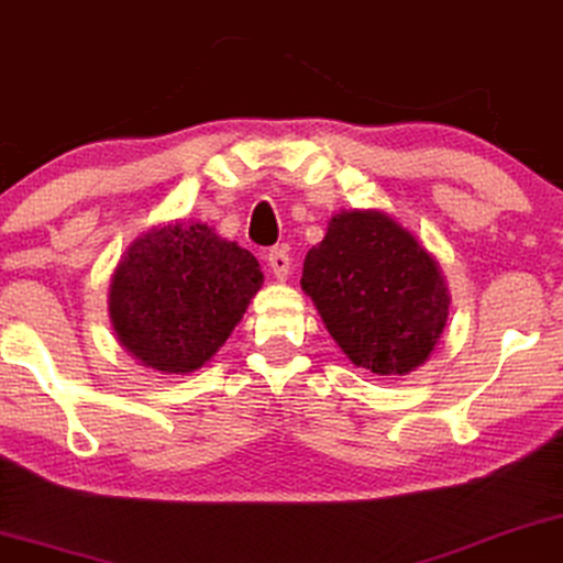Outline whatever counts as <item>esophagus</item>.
Segmentation results:
<instances>
[{"mask_svg": "<svg viewBox=\"0 0 563 563\" xmlns=\"http://www.w3.org/2000/svg\"><path fill=\"white\" fill-rule=\"evenodd\" d=\"M267 265L273 269V275L277 280H286L288 273H290V257L286 250H273L267 254Z\"/></svg>", "mask_w": 563, "mask_h": 563, "instance_id": "esophagus-1", "label": "esophagus"}]
</instances>
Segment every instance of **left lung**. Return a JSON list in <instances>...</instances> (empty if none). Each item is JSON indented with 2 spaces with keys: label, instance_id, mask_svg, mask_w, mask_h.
I'll return each mask as SVG.
<instances>
[{
  "label": "left lung",
  "instance_id": "1",
  "mask_svg": "<svg viewBox=\"0 0 563 563\" xmlns=\"http://www.w3.org/2000/svg\"><path fill=\"white\" fill-rule=\"evenodd\" d=\"M301 288L350 363L376 376L424 365L451 313L438 260L380 208L332 216L306 254Z\"/></svg>",
  "mask_w": 563,
  "mask_h": 563
}]
</instances>
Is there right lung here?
Segmentation results:
<instances>
[{"label": "right lung", "instance_id": "right-lung-1", "mask_svg": "<svg viewBox=\"0 0 563 563\" xmlns=\"http://www.w3.org/2000/svg\"><path fill=\"white\" fill-rule=\"evenodd\" d=\"M260 262L203 221H172L133 239L110 280L120 347L164 376L203 368L262 288Z\"/></svg>", "mask_w": 563, "mask_h": 563}]
</instances>
